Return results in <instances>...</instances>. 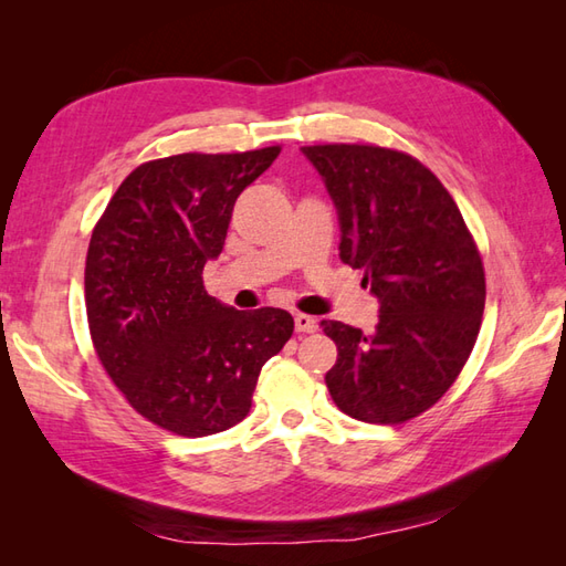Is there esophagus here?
I'll return each instance as SVG.
<instances>
[{
  "label": "esophagus",
  "mask_w": 566,
  "mask_h": 566,
  "mask_svg": "<svg viewBox=\"0 0 566 566\" xmlns=\"http://www.w3.org/2000/svg\"><path fill=\"white\" fill-rule=\"evenodd\" d=\"M294 326H296V333H314L318 326H316V318L308 316V314H296L294 316Z\"/></svg>",
  "instance_id": "obj_1"
}]
</instances>
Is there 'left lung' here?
I'll use <instances>...</instances> for the list:
<instances>
[{"label": "left lung", "mask_w": 566, "mask_h": 566, "mask_svg": "<svg viewBox=\"0 0 566 566\" xmlns=\"http://www.w3.org/2000/svg\"><path fill=\"white\" fill-rule=\"evenodd\" d=\"M338 209L340 260L379 298L371 335L321 321L338 345L326 384L365 423L420 416L460 377L482 328L486 282L450 191L423 163L379 146H306Z\"/></svg>", "instance_id": "8db88e82"}]
</instances>
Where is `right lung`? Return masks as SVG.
I'll list each match as a JSON object with an SVG mask.
<instances>
[{"label":"right lung","instance_id":"1","mask_svg":"<svg viewBox=\"0 0 566 566\" xmlns=\"http://www.w3.org/2000/svg\"><path fill=\"white\" fill-rule=\"evenodd\" d=\"M276 155L280 146L143 163L92 231L84 304L94 350L126 401L175 436L240 423L262 365L294 333L284 308L235 311L201 280L240 191Z\"/></svg>","mask_w":566,"mask_h":566}]
</instances>
